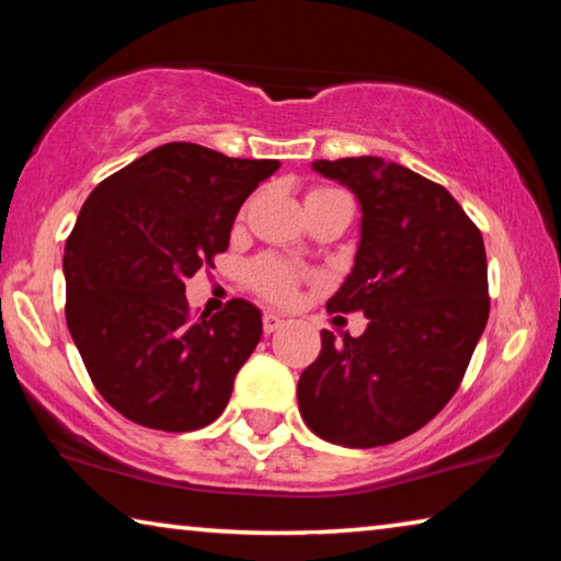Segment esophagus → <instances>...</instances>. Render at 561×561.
Instances as JSON below:
<instances>
[{"instance_id":"obj_1","label":"esophagus","mask_w":561,"mask_h":561,"mask_svg":"<svg viewBox=\"0 0 561 561\" xmlns=\"http://www.w3.org/2000/svg\"><path fill=\"white\" fill-rule=\"evenodd\" d=\"M282 327H284V321H282L277 314H264V317H262L264 334H274V331L282 329Z\"/></svg>"}]
</instances>
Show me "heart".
<instances>
[{
  "mask_svg": "<svg viewBox=\"0 0 561 561\" xmlns=\"http://www.w3.org/2000/svg\"><path fill=\"white\" fill-rule=\"evenodd\" d=\"M329 195H346V193L336 187H314V190H309L307 201H317V197H329ZM244 277H247V284H250V287L257 291L260 297H264L272 304H289V301H294V297H297V289H299V282L304 279V272L291 267L289 262L264 254V257H257L247 264Z\"/></svg>",
  "mask_w": 561,
  "mask_h": 561,
  "instance_id": "heart-1",
  "label": "heart"
}]
</instances>
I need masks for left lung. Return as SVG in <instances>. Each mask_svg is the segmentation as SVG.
Returning a JSON list of instances; mask_svg holds the SVG:
<instances>
[{
    "label": "left lung",
    "mask_w": 561,
    "mask_h": 561,
    "mask_svg": "<svg viewBox=\"0 0 561 561\" xmlns=\"http://www.w3.org/2000/svg\"><path fill=\"white\" fill-rule=\"evenodd\" d=\"M360 205L354 270L329 311H364L358 339L321 331L297 386L304 423L344 448L421 431L458 391L490 314L482 234L433 180L383 158L317 160Z\"/></svg>",
    "instance_id": "1"
}]
</instances>
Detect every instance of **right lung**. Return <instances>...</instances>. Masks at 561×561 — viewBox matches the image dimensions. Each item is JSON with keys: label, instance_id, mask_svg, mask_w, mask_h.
I'll use <instances>...</instances> for the list:
<instances>
[{"label": "right lung", "instance_id": "right-lung-1", "mask_svg": "<svg viewBox=\"0 0 561 561\" xmlns=\"http://www.w3.org/2000/svg\"><path fill=\"white\" fill-rule=\"evenodd\" d=\"M279 160L165 144L108 175L66 240V324L96 391L128 421L185 433L210 425L260 344L244 299L190 317L185 279L215 267L242 203Z\"/></svg>", "mask_w": 561, "mask_h": 561}]
</instances>
